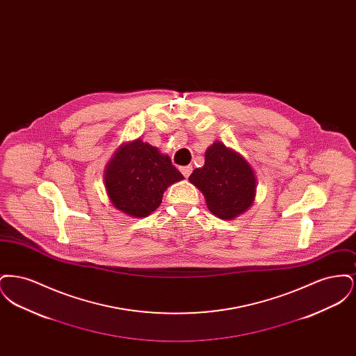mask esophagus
<instances>
[{
  "label": "esophagus",
  "mask_w": 356,
  "mask_h": 356,
  "mask_svg": "<svg viewBox=\"0 0 356 356\" xmlns=\"http://www.w3.org/2000/svg\"><path fill=\"white\" fill-rule=\"evenodd\" d=\"M192 170H193L192 165H186V167H181V168H180L181 173H183L186 177H189V175L192 173Z\"/></svg>",
  "instance_id": "1"
}]
</instances>
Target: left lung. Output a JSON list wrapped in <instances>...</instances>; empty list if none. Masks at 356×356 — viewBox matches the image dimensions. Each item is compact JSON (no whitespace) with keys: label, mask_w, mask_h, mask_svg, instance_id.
<instances>
[{"label":"left lung","mask_w":356,"mask_h":356,"mask_svg":"<svg viewBox=\"0 0 356 356\" xmlns=\"http://www.w3.org/2000/svg\"><path fill=\"white\" fill-rule=\"evenodd\" d=\"M189 181L203 192L208 209L224 220L235 219L254 203V170L219 141L207 149L203 168L193 170Z\"/></svg>","instance_id":"obj_1"}]
</instances>
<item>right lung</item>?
Segmentation results:
<instances>
[{
  "label": "right lung",
  "mask_w": 356,
  "mask_h": 356,
  "mask_svg": "<svg viewBox=\"0 0 356 356\" xmlns=\"http://www.w3.org/2000/svg\"><path fill=\"white\" fill-rule=\"evenodd\" d=\"M184 176L167 154L136 140L119 148L105 172V188L112 204L134 218H145L163 200L167 186Z\"/></svg>",
  "instance_id": "right-lung-1"
}]
</instances>
